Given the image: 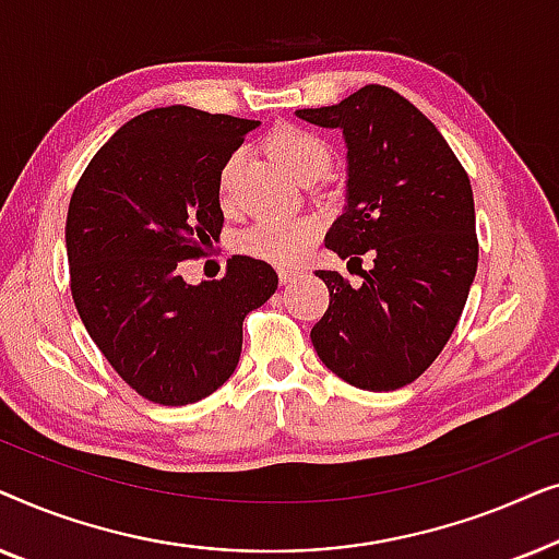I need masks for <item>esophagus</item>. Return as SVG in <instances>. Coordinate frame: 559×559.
<instances>
[{"label":"esophagus","instance_id":"esophagus-1","mask_svg":"<svg viewBox=\"0 0 559 559\" xmlns=\"http://www.w3.org/2000/svg\"><path fill=\"white\" fill-rule=\"evenodd\" d=\"M277 274H280V282H282V285H289V282H295V277H297V274H300V272H297V270H289V266H282V270H280Z\"/></svg>","mask_w":559,"mask_h":559}]
</instances>
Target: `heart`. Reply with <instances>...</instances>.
<instances>
[{
    "instance_id": "heart-1",
    "label": "heart",
    "mask_w": 559,
    "mask_h": 559,
    "mask_svg": "<svg viewBox=\"0 0 559 559\" xmlns=\"http://www.w3.org/2000/svg\"><path fill=\"white\" fill-rule=\"evenodd\" d=\"M272 157L285 167V170L297 180H316L318 175L325 173L331 165V150L320 140L318 134L305 132L300 127H277L266 140ZM239 155H228L218 170V201L224 209L234 203V182L236 170H239ZM318 224L310 218H289L274 221L264 218L249 226L239 236V251L251 259H262V262L289 266L300 262V257L316 239Z\"/></svg>"
}]
</instances>
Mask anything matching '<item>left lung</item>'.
I'll return each mask as SVG.
<instances>
[{"label": "left lung", "mask_w": 559, "mask_h": 559, "mask_svg": "<svg viewBox=\"0 0 559 559\" xmlns=\"http://www.w3.org/2000/svg\"><path fill=\"white\" fill-rule=\"evenodd\" d=\"M297 117L343 129L348 144V205L325 247L358 266L373 257L361 287L316 272L331 302L312 346L350 386L394 392L430 369L468 300L478 266L468 173L438 127L379 83Z\"/></svg>", "instance_id": "left-lung-1"}]
</instances>
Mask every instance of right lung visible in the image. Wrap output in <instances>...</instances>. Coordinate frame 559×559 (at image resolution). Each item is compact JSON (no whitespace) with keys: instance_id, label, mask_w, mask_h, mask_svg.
<instances>
[{"instance_id":"1","label":"right lung","mask_w":559,"mask_h":559,"mask_svg":"<svg viewBox=\"0 0 559 559\" xmlns=\"http://www.w3.org/2000/svg\"><path fill=\"white\" fill-rule=\"evenodd\" d=\"M257 124L190 106L144 111L96 152L71 195L75 310L111 369L155 404L216 392L239 364L243 318L277 289V272L251 257L201 285L180 274L218 239V170Z\"/></svg>"}]
</instances>
